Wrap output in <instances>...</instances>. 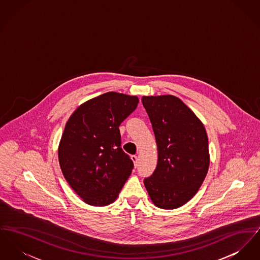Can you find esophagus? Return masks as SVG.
I'll return each mask as SVG.
<instances>
[{
  "instance_id": "1",
  "label": "esophagus",
  "mask_w": 260,
  "mask_h": 260,
  "mask_svg": "<svg viewBox=\"0 0 260 260\" xmlns=\"http://www.w3.org/2000/svg\"><path fill=\"white\" fill-rule=\"evenodd\" d=\"M132 160L134 161V164H135V167H138V158L137 155H133L132 156Z\"/></svg>"
}]
</instances>
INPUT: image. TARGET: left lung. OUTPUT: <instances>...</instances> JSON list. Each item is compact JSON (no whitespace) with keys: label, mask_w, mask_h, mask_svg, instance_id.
I'll list each match as a JSON object with an SVG mask.
<instances>
[{"label":"left lung","mask_w":260,"mask_h":260,"mask_svg":"<svg viewBox=\"0 0 260 260\" xmlns=\"http://www.w3.org/2000/svg\"><path fill=\"white\" fill-rule=\"evenodd\" d=\"M158 147L157 167L144 179L153 203L181 207L198 192L209 167L208 138L203 123L173 95L143 96Z\"/></svg>","instance_id":"8db88e82"}]
</instances>
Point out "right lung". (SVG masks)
Here are the masks:
<instances>
[{"label":"right lung","instance_id":"1","mask_svg":"<svg viewBox=\"0 0 260 260\" xmlns=\"http://www.w3.org/2000/svg\"><path fill=\"white\" fill-rule=\"evenodd\" d=\"M138 98L107 92L83 103L64 126L59 145L61 172L84 202L106 206L118 198L134 162L121 147L119 126Z\"/></svg>","mask_w":260,"mask_h":260}]
</instances>
